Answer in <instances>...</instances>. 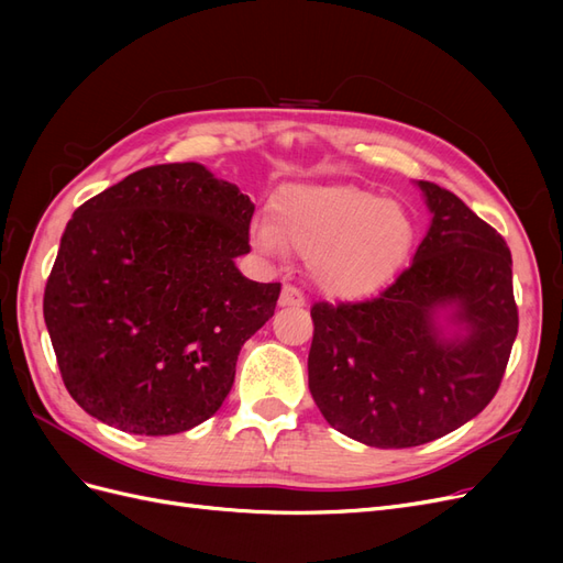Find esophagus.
Instances as JSON below:
<instances>
[{
	"instance_id": "1",
	"label": "esophagus",
	"mask_w": 563,
	"mask_h": 563,
	"mask_svg": "<svg viewBox=\"0 0 563 563\" xmlns=\"http://www.w3.org/2000/svg\"><path fill=\"white\" fill-rule=\"evenodd\" d=\"M305 305V296L298 291L296 286L286 284L282 288V296H279V308H302Z\"/></svg>"
}]
</instances>
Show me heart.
<instances>
[{
    "label": "heart",
    "instance_id": "heart-1",
    "mask_svg": "<svg viewBox=\"0 0 563 563\" xmlns=\"http://www.w3.org/2000/svg\"><path fill=\"white\" fill-rule=\"evenodd\" d=\"M253 244L267 255H310L321 294L360 300L378 294L411 255L416 228L401 203L360 185H286L272 197V220H258Z\"/></svg>",
    "mask_w": 563,
    "mask_h": 563
}]
</instances>
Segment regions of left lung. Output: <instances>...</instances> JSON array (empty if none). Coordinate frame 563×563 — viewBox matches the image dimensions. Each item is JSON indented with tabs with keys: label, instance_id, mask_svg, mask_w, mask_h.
Here are the masks:
<instances>
[{
	"label": "left lung",
	"instance_id": "1",
	"mask_svg": "<svg viewBox=\"0 0 563 563\" xmlns=\"http://www.w3.org/2000/svg\"><path fill=\"white\" fill-rule=\"evenodd\" d=\"M416 185L432 220L411 267L378 298L312 308V399L333 430L376 449L428 444L479 416L519 329L503 236L444 187Z\"/></svg>",
	"mask_w": 563,
	"mask_h": 563
}]
</instances>
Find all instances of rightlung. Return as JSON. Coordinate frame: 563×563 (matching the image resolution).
Listing matches in <instances>:
<instances>
[{
	"mask_svg": "<svg viewBox=\"0 0 563 563\" xmlns=\"http://www.w3.org/2000/svg\"><path fill=\"white\" fill-rule=\"evenodd\" d=\"M253 201L197 162L147 166L84 201L44 291L70 397L122 432L192 430L223 406L282 284L236 269Z\"/></svg>",
	"mask_w": 563,
	"mask_h": 563,
	"instance_id": "right-lung-1",
	"label": "right lung"
}]
</instances>
